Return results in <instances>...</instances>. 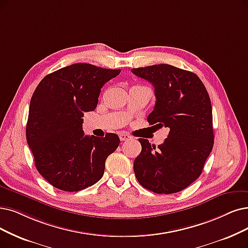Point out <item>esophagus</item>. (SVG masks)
Here are the masks:
<instances>
[{
	"label": "esophagus",
	"instance_id": "esophagus-1",
	"mask_svg": "<svg viewBox=\"0 0 248 248\" xmlns=\"http://www.w3.org/2000/svg\"><path fill=\"white\" fill-rule=\"evenodd\" d=\"M119 137H120V140H121V141L128 140H129V138H130L129 134H127V133H120V134H119Z\"/></svg>",
	"mask_w": 248,
	"mask_h": 248
}]
</instances>
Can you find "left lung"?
<instances>
[{"label": "left lung", "mask_w": 248, "mask_h": 248, "mask_svg": "<svg viewBox=\"0 0 248 248\" xmlns=\"http://www.w3.org/2000/svg\"><path fill=\"white\" fill-rule=\"evenodd\" d=\"M132 73L155 87L151 125L169 135L155 148L140 138L141 153L133 163L136 179L146 189L171 194L189 186L202 172L214 146L210 95L196 74L168 64L133 68Z\"/></svg>", "instance_id": "1"}]
</instances>
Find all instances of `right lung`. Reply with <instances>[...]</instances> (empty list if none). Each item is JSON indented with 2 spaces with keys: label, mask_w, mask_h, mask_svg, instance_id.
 Wrapping results in <instances>:
<instances>
[{
  "label": "right lung",
  "mask_w": 248,
  "mask_h": 248,
  "mask_svg": "<svg viewBox=\"0 0 248 248\" xmlns=\"http://www.w3.org/2000/svg\"><path fill=\"white\" fill-rule=\"evenodd\" d=\"M120 72L77 63L47 74L35 88L26 140L37 171L58 189L79 191L103 177L120 140L115 133L84 135L82 117L94 111L101 88Z\"/></svg>",
  "instance_id": "add662e5"
}]
</instances>
